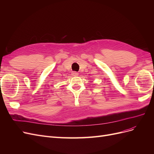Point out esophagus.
<instances>
[{"label":"esophagus","mask_w":154,"mask_h":154,"mask_svg":"<svg viewBox=\"0 0 154 154\" xmlns=\"http://www.w3.org/2000/svg\"><path fill=\"white\" fill-rule=\"evenodd\" d=\"M72 74H73V76H78V73L77 72H75V71H74V72H72Z\"/></svg>","instance_id":"obj_1"}]
</instances>
